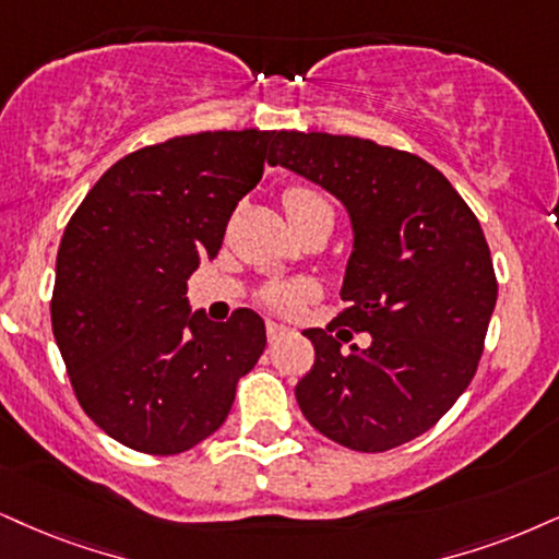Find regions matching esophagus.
<instances>
[{
    "label": "esophagus",
    "instance_id": "34e87169",
    "mask_svg": "<svg viewBox=\"0 0 559 559\" xmlns=\"http://www.w3.org/2000/svg\"><path fill=\"white\" fill-rule=\"evenodd\" d=\"M287 334H293V332H290V329H287V326H282V323H274V321L266 323V336H269V342L282 340V336H287Z\"/></svg>",
    "mask_w": 559,
    "mask_h": 559
}]
</instances>
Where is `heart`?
Instances as JSON below:
<instances>
[{
    "label": "heart",
    "instance_id": "b5f03b06",
    "mask_svg": "<svg viewBox=\"0 0 559 559\" xmlns=\"http://www.w3.org/2000/svg\"><path fill=\"white\" fill-rule=\"evenodd\" d=\"M282 202H285L287 217L290 219L308 217L321 210H332L319 191L306 189V186H290V189L285 191V197H282ZM311 295H313V285H308V282H274V285H269L264 290V302L266 306L277 308V311L290 313L300 306L302 300L311 298Z\"/></svg>",
    "mask_w": 559,
    "mask_h": 559
}]
</instances>
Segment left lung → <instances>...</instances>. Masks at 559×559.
Masks as SVG:
<instances>
[{"label": "left lung", "instance_id": "1", "mask_svg": "<svg viewBox=\"0 0 559 559\" xmlns=\"http://www.w3.org/2000/svg\"><path fill=\"white\" fill-rule=\"evenodd\" d=\"M269 163L319 183L353 223L347 308L302 332L316 360L295 385L300 412L362 453L423 436L472 383L498 300L479 219L423 157L360 136L280 132ZM340 322L368 331L369 347L342 354L328 334Z\"/></svg>", "mask_w": 559, "mask_h": 559}]
</instances>
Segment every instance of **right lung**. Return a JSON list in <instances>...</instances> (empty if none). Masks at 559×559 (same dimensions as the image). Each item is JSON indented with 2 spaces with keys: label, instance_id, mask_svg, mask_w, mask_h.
Instances as JSON below:
<instances>
[{
  "label": "right lung",
  "instance_id": "right-lung-1",
  "mask_svg": "<svg viewBox=\"0 0 559 559\" xmlns=\"http://www.w3.org/2000/svg\"><path fill=\"white\" fill-rule=\"evenodd\" d=\"M277 132H202L114 163L61 238L51 326L74 396L121 445L183 453L225 423L266 329L238 308L191 313L186 280L223 246L227 219L261 181Z\"/></svg>",
  "mask_w": 559,
  "mask_h": 559
}]
</instances>
